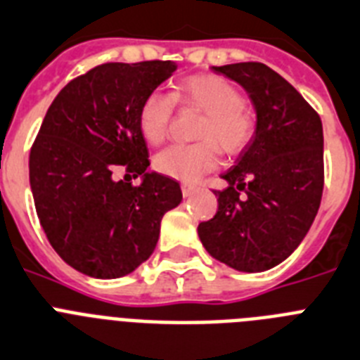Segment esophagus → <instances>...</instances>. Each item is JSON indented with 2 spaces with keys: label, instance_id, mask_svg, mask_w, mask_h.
Listing matches in <instances>:
<instances>
[{
  "label": "esophagus",
  "instance_id": "esophagus-1",
  "mask_svg": "<svg viewBox=\"0 0 360 360\" xmlns=\"http://www.w3.org/2000/svg\"><path fill=\"white\" fill-rule=\"evenodd\" d=\"M195 190H198V188H195L193 184H186V183L181 184V192H183L184 198H190V195H192V193L195 192Z\"/></svg>",
  "mask_w": 360,
  "mask_h": 360
}]
</instances>
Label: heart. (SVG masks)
Masks as SVG:
<instances>
[{
    "instance_id": "b5f03b06",
    "label": "heart",
    "mask_w": 360,
    "mask_h": 360,
    "mask_svg": "<svg viewBox=\"0 0 360 360\" xmlns=\"http://www.w3.org/2000/svg\"><path fill=\"white\" fill-rule=\"evenodd\" d=\"M176 103L205 114L195 132L201 141L161 150L154 158V167L162 176L193 183L217 167L219 150L236 155L254 137L255 117L245 106L239 89L221 76L201 74L177 83L172 96L150 92L143 99L137 112V127L150 145H159L167 137Z\"/></svg>"
}]
</instances>
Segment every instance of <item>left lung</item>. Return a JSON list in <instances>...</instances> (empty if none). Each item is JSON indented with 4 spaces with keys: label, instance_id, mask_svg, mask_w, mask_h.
<instances>
[{
    "label": "left lung",
    "instance_id": "obj_1",
    "mask_svg": "<svg viewBox=\"0 0 360 360\" xmlns=\"http://www.w3.org/2000/svg\"><path fill=\"white\" fill-rule=\"evenodd\" d=\"M212 70L246 90L257 123L252 141L221 176L228 186L214 192L217 214L199 224V239L233 270H270L293 254L317 215L324 186L323 123L266 65L250 61Z\"/></svg>",
    "mask_w": 360,
    "mask_h": 360
}]
</instances>
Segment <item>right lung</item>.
<instances>
[{
	"instance_id": "right-lung-1",
	"label": "right lung",
	"mask_w": 360,
	"mask_h": 360,
	"mask_svg": "<svg viewBox=\"0 0 360 360\" xmlns=\"http://www.w3.org/2000/svg\"><path fill=\"white\" fill-rule=\"evenodd\" d=\"M174 61L105 63L72 79L46 110L30 150V188L46 239L96 279L132 274L152 255L162 215L183 199L177 181L150 172L137 127L143 99ZM142 176L132 187L115 174Z\"/></svg>"
}]
</instances>
